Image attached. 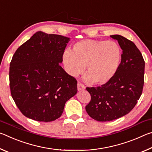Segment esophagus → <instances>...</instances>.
<instances>
[{"label": "esophagus", "mask_w": 152, "mask_h": 152, "mask_svg": "<svg viewBox=\"0 0 152 152\" xmlns=\"http://www.w3.org/2000/svg\"><path fill=\"white\" fill-rule=\"evenodd\" d=\"M77 87H78V91H82V90H84L86 88L85 86L83 85V84L80 83V82H78V84H77Z\"/></svg>", "instance_id": "1"}]
</instances>
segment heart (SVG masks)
Wrapping results in <instances>:
<instances>
[{
  "label": "heart",
  "instance_id": "b5f03b06",
  "mask_svg": "<svg viewBox=\"0 0 152 152\" xmlns=\"http://www.w3.org/2000/svg\"><path fill=\"white\" fill-rule=\"evenodd\" d=\"M121 49L113 41L82 40L76 43L72 51L66 50L62 56L64 67L70 75L82 73L87 64L86 81L97 84L109 82L116 72L121 61Z\"/></svg>",
  "mask_w": 152,
  "mask_h": 152
}]
</instances>
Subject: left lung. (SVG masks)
<instances>
[{
    "instance_id": "left-lung-1",
    "label": "left lung",
    "mask_w": 152,
    "mask_h": 152,
    "mask_svg": "<svg viewBox=\"0 0 152 152\" xmlns=\"http://www.w3.org/2000/svg\"><path fill=\"white\" fill-rule=\"evenodd\" d=\"M122 49L121 61L113 78L98 87H86L91 96L86 106L88 115L97 121H111L128 114L137 103L144 84L145 61L132 41L110 35Z\"/></svg>"
}]
</instances>
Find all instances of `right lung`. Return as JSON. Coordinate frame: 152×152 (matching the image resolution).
<instances>
[{
	"label": "right lung",
	"mask_w": 152,
	"mask_h": 152,
	"mask_svg": "<svg viewBox=\"0 0 152 152\" xmlns=\"http://www.w3.org/2000/svg\"><path fill=\"white\" fill-rule=\"evenodd\" d=\"M70 38L35 33L15 51L10 63L11 94L25 117L50 122L61 117L77 91V80L60 66Z\"/></svg>",
	"instance_id": "add662e5"
}]
</instances>
